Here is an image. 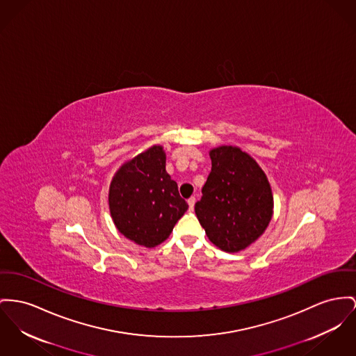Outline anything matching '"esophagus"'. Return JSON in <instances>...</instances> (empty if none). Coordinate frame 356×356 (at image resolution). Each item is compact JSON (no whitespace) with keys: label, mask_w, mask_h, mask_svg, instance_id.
Returning a JSON list of instances; mask_svg holds the SVG:
<instances>
[{"label":"esophagus","mask_w":356,"mask_h":356,"mask_svg":"<svg viewBox=\"0 0 356 356\" xmlns=\"http://www.w3.org/2000/svg\"><path fill=\"white\" fill-rule=\"evenodd\" d=\"M188 204H189L190 211H193L194 209V204H195V198L190 197L189 200H188Z\"/></svg>","instance_id":"1"}]
</instances>
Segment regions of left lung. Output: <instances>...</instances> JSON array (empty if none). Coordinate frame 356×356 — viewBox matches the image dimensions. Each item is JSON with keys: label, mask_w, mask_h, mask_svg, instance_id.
Returning <instances> with one entry per match:
<instances>
[{"label": "left lung", "mask_w": 356, "mask_h": 356, "mask_svg": "<svg viewBox=\"0 0 356 356\" xmlns=\"http://www.w3.org/2000/svg\"><path fill=\"white\" fill-rule=\"evenodd\" d=\"M212 171L194 211L208 238L225 252H238L264 234L274 197L258 162L235 145L209 151Z\"/></svg>", "instance_id": "obj_1"}]
</instances>
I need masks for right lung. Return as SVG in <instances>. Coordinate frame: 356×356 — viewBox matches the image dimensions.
Masks as SVG:
<instances>
[{"mask_svg":"<svg viewBox=\"0 0 356 356\" xmlns=\"http://www.w3.org/2000/svg\"><path fill=\"white\" fill-rule=\"evenodd\" d=\"M108 202L120 234L147 248L163 243L189 208L158 144L121 165L109 185Z\"/></svg>","mask_w":356,"mask_h":356,"instance_id":"right-lung-1","label":"right lung"}]
</instances>
